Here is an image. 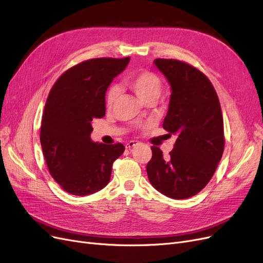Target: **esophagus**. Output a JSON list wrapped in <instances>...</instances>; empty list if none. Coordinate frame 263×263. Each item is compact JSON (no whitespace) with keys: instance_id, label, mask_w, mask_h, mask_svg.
<instances>
[{"instance_id":"esophagus-1","label":"esophagus","mask_w":263,"mask_h":263,"mask_svg":"<svg viewBox=\"0 0 263 263\" xmlns=\"http://www.w3.org/2000/svg\"><path fill=\"white\" fill-rule=\"evenodd\" d=\"M136 145H137V141H129V142H127L125 147H126V149H132Z\"/></svg>"}]
</instances>
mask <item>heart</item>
<instances>
[{
	"mask_svg": "<svg viewBox=\"0 0 263 263\" xmlns=\"http://www.w3.org/2000/svg\"><path fill=\"white\" fill-rule=\"evenodd\" d=\"M126 84L136 93L137 97L144 102L156 101L162 90V82L157 74L149 72V71H142V72L132 74L126 78ZM119 95V90L117 86H112L106 94V105L108 107L113 106Z\"/></svg>",
	"mask_w": 263,
	"mask_h": 263,
	"instance_id": "heart-1",
	"label": "heart"
}]
</instances>
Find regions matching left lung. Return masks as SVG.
Listing matches in <instances>:
<instances>
[{"instance_id":"8db88e82","label":"left lung","mask_w":263,"mask_h":263,"mask_svg":"<svg viewBox=\"0 0 263 263\" xmlns=\"http://www.w3.org/2000/svg\"><path fill=\"white\" fill-rule=\"evenodd\" d=\"M158 70L171 86L163 128L176 135L174 148L164 158L151 147L148 179L163 195L184 200L202 191L212 179L224 153V123L218 97L200 70L174 59H156Z\"/></svg>"}]
</instances>
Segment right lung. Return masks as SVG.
Segmentation results:
<instances>
[{
  "instance_id": "1",
  "label": "right lung",
  "mask_w": 263,
  "mask_h": 263,
  "mask_svg": "<svg viewBox=\"0 0 263 263\" xmlns=\"http://www.w3.org/2000/svg\"><path fill=\"white\" fill-rule=\"evenodd\" d=\"M130 58H98L66 71L52 86L42 118L41 144L51 177L66 192L84 196L105 187L122 144L91 139L92 121L105 115V94Z\"/></svg>"
}]
</instances>
